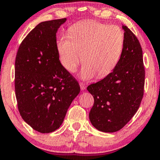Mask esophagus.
Returning a JSON list of instances; mask_svg holds the SVG:
<instances>
[{"label":"esophagus","mask_w":160,"mask_h":160,"mask_svg":"<svg viewBox=\"0 0 160 160\" xmlns=\"http://www.w3.org/2000/svg\"><path fill=\"white\" fill-rule=\"evenodd\" d=\"M80 89H81L82 91V90H84V89H86V86H85V84L82 83V82H80Z\"/></svg>","instance_id":"esophagus-1"}]
</instances>
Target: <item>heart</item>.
<instances>
[{
    "mask_svg": "<svg viewBox=\"0 0 160 160\" xmlns=\"http://www.w3.org/2000/svg\"><path fill=\"white\" fill-rule=\"evenodd\" d=\"M124 32L118 25L86 21L73 25L69 37L57 41L58 59L63 68L74 73L82 62L80 78L89 80L95 75L102 78L117 65L124 47Z\"/></svg>",
    "mask_w": 160,
    "mask_h": 160,
    "instance_id": "heart-1",
    "label": "heart"
}]
</instances>
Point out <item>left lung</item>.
<instances>
[{
	"instance_id": "left-lung-1",
	"label": "left lung",
	"mask_w": 160,
	"mask_h": 160,
	"mask_svg": "<svg viewBox=\"0 0 160 160\" xmlns=\"http://www.w3.org/2000/svg\"><path fill=\"white\" fill-rule=\"evenodd\" d=\"M124 47L111 74L87 87L94 98L89 120L96 129L115 132L135 114L144 95L145 71L142 49L132 31L122 25Z\"/></svg>"
}]
</instances>
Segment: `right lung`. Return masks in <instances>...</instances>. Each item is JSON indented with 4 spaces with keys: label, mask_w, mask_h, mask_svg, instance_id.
<instances>
[{
    "label": "right lung",
    "mask_w": 160,
    "mask_h": 160,
    "mask_svg": "<svg viewBox=\"0 0 160 160\" xmlns=\"http://www.w3.org/2000/svg\"><path fill=\"white\" fill-rule=\"evenodd\" d=\"M66 20L38 24L23 40L16 54L18 109L24 121L40 133L60 127L80 91L78 82L60 64L57 52L56 33Z\"/></svg>",
    "instance_id": "right-lung-1"
}]
</instances>
